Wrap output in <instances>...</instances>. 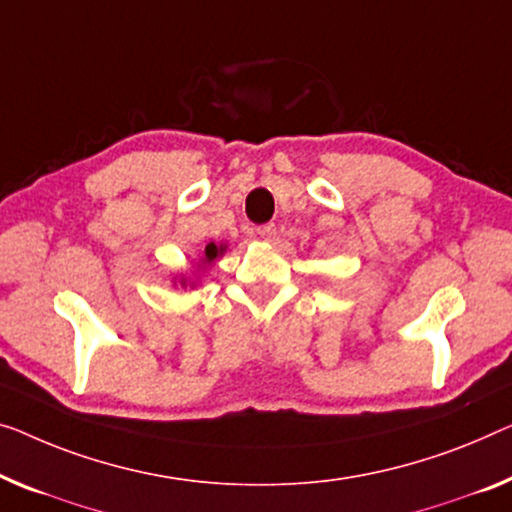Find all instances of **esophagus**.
Masks as SVG:
<instances>
[{"label":"esophagus","instance_id":"esophagus-1","mask_svg":"<svg viewBox=\"0 0 512 512\" xmlns=\"http://www.w3.org/2000/svg\"><path fill=\"white\" fill-rule=\"evenodd\" d=\"M276 234H278V230L273 223L257 227V239H262V241H276Z\"/></svg>","mask_w":512,"mask_h":512}]
</instances>
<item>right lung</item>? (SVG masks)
<instances>
[{
    "mask_svg": "<svg viewBox=\"0 0 512 512\" xmlns=\"http://www.w3.org/2000/svg\"><path fill=\"white\" fill-rule=\"evenodd\" d=\"M227 253V243H216V241H209L207 246L202 248V253L197 255V264H193V269L190 271H181L177 276L172 278V285L174 287H183V289H195L200 287V282L204 278V273H207L213 264L218 262L220 257Z\"/></svg>",
    "mask_w": 512,
    "mask_h": 512,
    "instance_id": "1",
    "label": "right lung"
}]
</instances>
